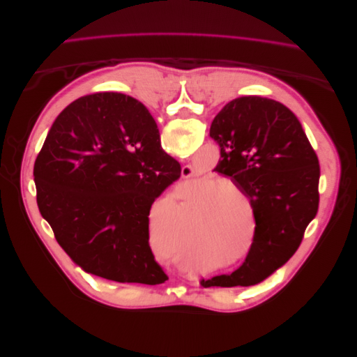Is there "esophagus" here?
I'll list each match as a JSON object with an SVG mask.
<instances>
[{
  "instance_id": "esophagus-1",
  "label": "esophagus",
  "mask_w": 357,
  "mask_h": 357,
  "mask_svg": "<svg viewBox=\"0 0 357 357\" xmlns=\"http://www.w3.org/2000/svg\"><path fill=\"white\" fill-rule=\"evenodd\" d=\"M193 176V168L190 165H184L181 168V177L183 178H190Z\"/></svg>"
}]
</instances>
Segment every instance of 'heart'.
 I'll list each match as a JSON object with an SVG mask.
<instances>
[{
  "mask_svg": "<svg viewBox=\"0 0 357 357\" xmlns=\"http://www.w3.org/2000/svg\"><path fill=\"white\" fill-rule=\"evenodd\" d=\"M229 189L238 195H244L247 196L245 190L241 188L238 183H235L232 180L224 178L219 180L218 183H215L213 185H211L209 189H206L202 195V202H209L213 203V209H215V218H216V225L222 227L227 225L229 222V219L232 218V212H234V203H235V195L232 193H219L220 190Z\"/></svg>",
  "mask_w": 357,
  "mask_h": 357,
  "instance_id": "b5f03b06",
  "label": "heart"
}]
</instances>
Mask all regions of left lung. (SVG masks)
I'll use <instances>...</instances> for the list:
<instances>
[{
  "label": "left lung",
  "instance_id": "8db88e82",
  "mask_svg": "<svg viewBox=\"0 0 357 357\" xmlns=\"http://www.w3.org/2000/svg\"><path fill=\"white\" fill-rule=\"evenodd\" d=\"M209 135L220 148L213 172L245 190L256 231L240 268L200 283L257 284L294 256L318 212V158L298 117L279 101L259 96L229 101L213 119Z\"/></svg>",
  "mask_w": 357,
  "mask_h": 357
}]
</instances>
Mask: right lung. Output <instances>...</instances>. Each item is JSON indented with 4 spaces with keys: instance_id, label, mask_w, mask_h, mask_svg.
<instances>
[{
    "instance_id": "1",
    "label": "right lung",
    "mask_w": 357,
    "mask_h": 357,
    "mask_svg": "<svg viewBox=\"0 0 357 357\" xmlns=\"http://www.w3.org/2000/svg\"><path fill=\"white\" fill-rule=\"evenodd\" d=\"M180 174L154 117L121 93L66 106L33 172L40 215L71 260L90 275L144 284L167 280L149 247L148 216Z\"/></svg>"
}]
</instances>
